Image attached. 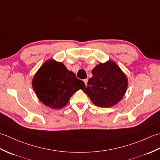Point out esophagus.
I'll return each instance as SVG.
<instances>
[{
  "label": "esophagus",
  "mask_w": 160,
  "mask_h": 160,
  "mask_svg": "<svg viewBox=\"0 0 160 160\" xmlns=\"http://www.w3.org/2000/svg\"><path fill=\"white\" fill-rule=\"evenodd\" d=\"M84 84H85V85L87 86V82H88V78H86V79H84Z\"/></svg>",
  "instance_id": "obj_1"
}]
</instances>
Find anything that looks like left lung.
Returning a JSON list of instances; mask_svg holds the SVG:
<instances>
[{
  "label": "left lung",
  "mask_w": 160,
  "mask_h": 160,
  "mask_svg": "<svg viewBox=\"0 0 160 160\" xmlns=\"http://www.w3.org/2000/svg\"><path fill=\"white\" fill-rule=\"evenodd\" d=\"M83 91L99 107H111L123 98L128 87L126 75L113 61L100 63L92 70Z\"/></svg>",
  "instance_id": "obj_1"
}]
</instances>
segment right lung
I'll use <instances>...</instances> for the list:
<instances>
[{
  "label": "right lung",
  "instance_id": "right-lung-1",
  "mask_svg": "<svg viewBox=\"0 0 160 160\" xmlns=\"http://www.w3.org/2000/svg\"><path fill=\"white\" fill-rule=\"evenodd\" d=\"M32 87L42 103L54 109H60L66 106L75 92L84 89L85 84L62 62L51 59L37 71L33 78Z\"/></svg>",
  "mask_w": 160,
  "mask_h": 160
}]
</instances>
